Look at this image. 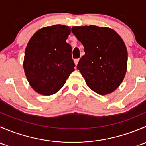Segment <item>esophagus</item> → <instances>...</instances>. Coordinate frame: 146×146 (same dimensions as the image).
<instances>
[{"label": "esophagus", "instance_id": "esophagus-1", "mask_svg": "<svg viewBox=\"0 0 146 146\" xmlns=\"http://www.w3.org/2000/svg\"><path fill=\"white\" fill-rule=\"evenodd\" d=\"M78 61H79V58H76V59H74V63L76 66H77L78 64Z\"/></svg>", "mask_w": 146, "mask_h": 146}]
</instances>
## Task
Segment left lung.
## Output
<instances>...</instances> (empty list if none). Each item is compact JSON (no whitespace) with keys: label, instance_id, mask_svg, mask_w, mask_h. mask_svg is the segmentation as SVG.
<instances>
[{"label":"left lung","instance_id":"left-lung-1","mask_svg":"<svg viewBox=\"0 0 146 146\" xmlns=\"http://www.w3.org/2000/svg\"><path fill=\"white\" fill-rule=\"evenodd\" d=\"M72 32L84 46L77 68L87 85L99 95L115 90L127 70L128 53L121 36L109 27L74 26Z\"/></svg>","mask_w":146,"mask_h":146}]
</instances>
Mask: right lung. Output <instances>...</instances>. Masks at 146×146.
<instances>
[{
	"label": "right lung",
	"instance_id": "obj_1",
	"mask_svg": "<svg viewBox=\"0 0 146 146\" xmlns=\"http://www.w3.org/2000/svg\"><path fill=\"white\" fill-rule=\"evenodd\" d=\"M68 26L56 25L39 29L31 37L25 52V73L38 93L51 95L60 90L76 66L72 47L66 43Z\"/></svg>",
	"mask_w": 146,
	"mask_h": 146
}]
</instances>
